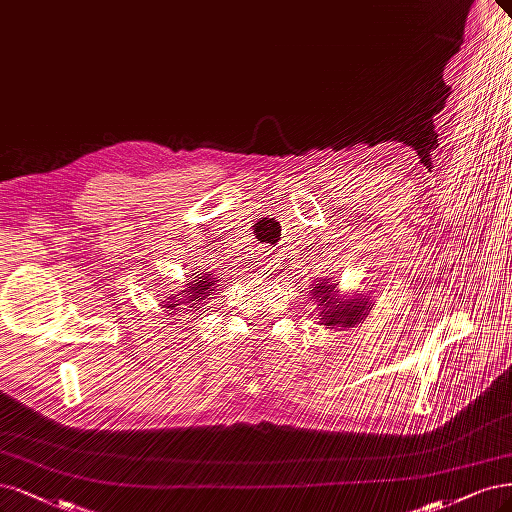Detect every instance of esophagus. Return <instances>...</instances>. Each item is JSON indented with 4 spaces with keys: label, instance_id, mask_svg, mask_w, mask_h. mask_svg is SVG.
Returning <instances> with one entry per match:
<instances>
[{
    "label": "esophagus",
    "instance_id": "34e87169",
    "mask_svg": "<svg viewBox=\"0 0 512 512\" xmlns=\"http://www.w3.org/2000/svg\"><path fill=\"white\" fill-rule=\"evenodd\" d=\"M264 256H267V254H264ZM262 264H264V269H262V271H267V269L271 267V260H269V258H264V260H262Z\"/></svg>",
    "mask_w": 512,
    "mask_h": 512
}]
</instances>
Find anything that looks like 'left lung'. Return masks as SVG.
Listing matches in <instances>:
<instances>
[{"label": "left lung", "mask_w": 512, "mask_h": 512, "mask_svg": "<svg viewBox=\"0 0 512 512\" xmlns=\"http://www.w3.org/2000/svg\"><path fill=\"white\" fill-rule=\"evenodd\" d=\"M311 296L320 307V324L326 328L349 330L358 324H364L373 303L362 294H339V281L334 284L332 279H320L313 284Z\"/></svg>", "instance_id": "left-lung-1"}]
</instances>
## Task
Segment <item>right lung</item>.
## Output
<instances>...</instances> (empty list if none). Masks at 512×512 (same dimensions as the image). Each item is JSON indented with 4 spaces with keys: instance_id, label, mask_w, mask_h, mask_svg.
<instances>
[{
    "instance_id": "1",
    "label": "right lung",
    "mask_w": 512,
    "mask_h": 512,
    "mask_svg": "<svg viewBox=\"0 0 512 512\" xmlns=\"http://www.w3.org/2000/svg\"><path fill=\"white\" fill-rule=\"evenodd\" d=\"M220 279L222 277L214 275L211 271L188 275L184 290L167 296L163 301V309L171 311V315L180 313V311L199 315V311L205 307V303H209V298H211V294H214V290H218Z\"/></svg>"
}]
</instances>
